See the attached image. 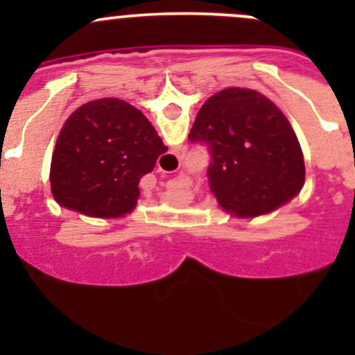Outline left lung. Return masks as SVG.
<instances>
[{
	"label": "left lung",
	"instance_id": "left-lung-1",
	"mask_svg": "<svg viewBox=\"0 0 355 355\" xmlns=\"http://www.w3.org/2000/svg\"><path fill=\"white\" fill-rule=\"evenodd\" d=\"M189 141L209 151L207 180L223 209L259 216L300 191L304 156L292 125L266 96L230 87L211 96Z\"/></svg>",
	"mask_w": 355,
	"mask_h": 355
}]
</instances>
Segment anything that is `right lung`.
Listing matches in <instances>:
<instances>
[{"label":"right lung","mask_w":355,"mask_h":355,"mask_svg":"<svg viewBox=\"0 0 355 355\" xmlns=\"http://www.w3.org/2000/svg\"><path fill=\"white\" fill-rule=\"evenodd\" d=\"M168 148L151 121L121 99L85 103L70 114L56 141L51 191L62 206L91 216L130 213L139 182Z\"/></svg>","instance_id":"obj_1"}]
</instances>
